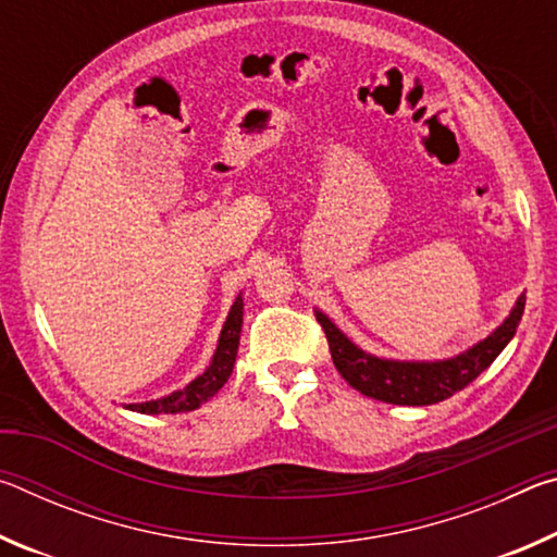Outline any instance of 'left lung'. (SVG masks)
<instances>
[{
	"instance_id": "1",
	"label": "left lung",
	"mask_w": 557,
	"mask_h": 557,
	"mask_svg": "<svg viewBox=\"0 0 557 557\" xmlns=\"http://www.w3.org/2000/svg\"><path fill=\"white\" fill-rule=\"evenodd\" d=\"M523 307L525 297L521 295L496 332L467 348L465 354L445 358V361H391V358L371 356L358 348L326 314L319 309L314 314L326 334L336 371L351 388L393 405H435L467 388L479 373L494 363V358L513 338Z\"/></svg>"
}]
</instances>
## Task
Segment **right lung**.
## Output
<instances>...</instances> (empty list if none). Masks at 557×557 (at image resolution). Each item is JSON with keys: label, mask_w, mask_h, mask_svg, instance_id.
Here are the masks:
<instances>
[{"label": "right lung", "mask_w": 557, "mask_h": 557, "mask_svg": "<svg viewBox=\"0 0 557 557\" xmlns=\"http://www.w3.org/2000/svg\"><path fill=\"white\" fill-rule=\"evenodd\" d=\"M240 326H243V297L238 295L233 301L228 319H225V324L221 329L219 346H215V354L211 358L209 369L182 391H174L172 395H164V398L159 400L129 403L125 408L143 414H176V412L196 410L206 400H211L213 395L228 383L233 373L235 356H238V344H240Z\"/></svg>", "instance_id": "obj_1"}]
</instances>
